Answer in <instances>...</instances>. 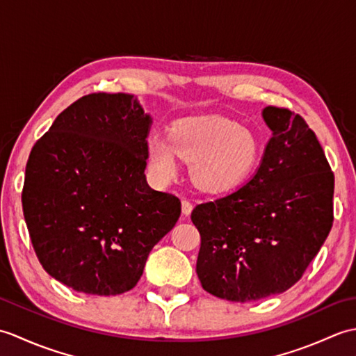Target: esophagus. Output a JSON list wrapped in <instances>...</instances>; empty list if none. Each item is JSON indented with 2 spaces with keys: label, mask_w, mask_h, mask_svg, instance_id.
Listing matches in <instances>:
<instances>
[{
  "label": "esophagus",
  "mask_w": 356,
  "mask_h": 356,
  "mask_svg": "<svg viewBox=\"0 0 356 356\" xmlns=\"http://www.w3.org/2000/svg\"><path fill=\"white\" fill-rule=\"evenodd\" d=\"M191 211H193V203L190 200H182V214L188 217L191 214Z\"/></svg>",
  "instance_id": "34e87169"
}]
</instances>
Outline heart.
I'll return each instance as SVG.
<instances>
[{
    "instance_id": "obj_1",
    "label": "heart",
    "mask_w": 356,
    "mask_h": 356,
    "mask_svg": "<svg viewBox=\"0 0 356 356\" xmlns=\"http://www.w3.org/2000/svg\"><path fill=\"white\" fill-rule=\"evenodd\" d=\"M147 151L149 170L157 180L170 182L176 177L179 156L191 162L193 182L207 193L236 190L249 179L260 159L254 134L218 116L179 120L170 138L151 134Z\"/></svg>"
}]
</instances>
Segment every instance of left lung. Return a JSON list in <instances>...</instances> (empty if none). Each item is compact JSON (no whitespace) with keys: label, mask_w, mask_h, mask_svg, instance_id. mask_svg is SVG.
<instances>
[{"label":"left lung","mask_w":356,"mask_h":356,"mask_svg":"<svg viewBox=\"0 0 356 356\" xmlns=\"http://www.w3.org/2000/svg\"><path fill=\"white\" fill-rule=\"evenodd\" d=\"M261 116L272 136L251 180L191 213L203 289L238 303L297 283L334 223L335 179L315 133L287 108Z\"/></svg>","instance_id":"obj_1"}]
</instances>
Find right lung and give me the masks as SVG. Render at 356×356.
Returning a JSON list of instances; mask_svg holds the SVG:
<instances>
[{
	"mask_svg": "<svg viewBox=\"0 0 356 356\" xmlns=\"http://www.w3.org/2000/svg\"><path fill=\"white\" fill-rule=\"evenodd\" d=\"M151 116L127 93L82 96L30 151L22 211L38 260L90 295L133 289L180 200L145 177Z\"/></svg>",
	"mask_w": 356,
	"mask_h": 356,
	"instance_id": "1",
	"label": "right lung"
}]
</instances>
